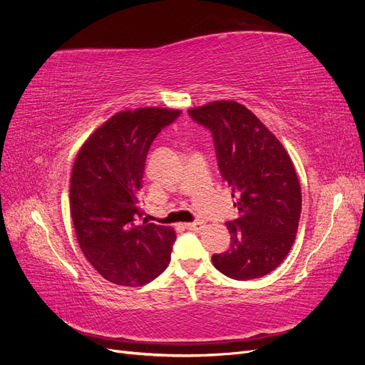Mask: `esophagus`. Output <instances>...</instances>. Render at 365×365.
Returning a JSON list of instances; mask_svg holds the SVG:
<instances>
[{"label":"esophagus","mask_w":365,"mask_h":365,"mask_svg":"<svg viewBox=\"0 0 365 365\" xmlns=\"http://www.w3.org/2000/svg\"><path fill=\"white\" fill-rule=\"evenodd\" d=\"M185 227H187V230H193V231H201V230H204L205 224H204V222H201V220H196V222H192V224H187Z\"/></svg>","instance_id":"esophagus-1"}]
</instances>
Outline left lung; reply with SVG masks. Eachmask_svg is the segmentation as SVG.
<instances>
[{
  "label": "left lung",
  "mask_w": 365,
  "mask_h": 365,
  "mask_svg": "<svg viewBox=\"0 0 365 365\" xmlns=\"http://www.w3.org/2000/svg\"><path fill=\"white\" fill-rule=\"evenodd\" d=\"M189 114L212 130L219 172L236 197L230 250L213 254L215 268L235 280L263 277L288 256L300 220L302 187L289 153L237 102L217 101Z\"/></svg>",
  "instance_id": "left-lung-1"
}]
</instances>
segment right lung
Wrapping results in <instances>:
<instances>
[{
    "instance_id": "1",
    "label": "right lung",
    "mask_w": 365,
    "mask_h": 365,
    "mask_svg": "<svg viewBox=\"0 0 365 365\" xmlns=\"http://www.w3.org/2000/svg\"><path fill=\"white\" fill-rule=\"evenodd\" d=\"M180 113L153 106L117 113L77 152L70 182L76 237L108 282L146 284L170 262L175 230L140 220V192L152 141Z\"/></svg>"
}]
</instances>
